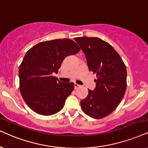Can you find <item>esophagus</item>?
Instances as JSON below:
<instances>
[{
  "label": "esophagus",
  "mask_w": 148,
  "mask_h": 148,
  "mask_svg": "<svg viewBox=\"0 0 148 148\" xmlns=\"http://www.w3.org/2000/svg\"><path fill=\"white\" fill-rule=\"evenodd\" d=\"M80 87V85H78V84H76V83H74V89H78V87Z\"/></svg>",
  "instance_id": "34e87169"
}]
</instances>
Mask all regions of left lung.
I'll use <instances>...</instances> for the list:
<instances>
[{
  "label": "left lung",
  "mask_w": 148,
  "mask_h": 148,
  "mask_svg": "<svg viewBox=\"0 0 148 148\" xmlns=\"http://www.w3.org/2000/svg\"><path fill=\"white\" fill-rule=\"evenodd\" d=\"M83 50L89 71L96 74V88L88 89V96L80 101L83 111L101 119L115 111L126 89V68L116 50L98 37L74 38Z\"/></svg>",
  "instance_id": "8db88e82"
}]
</instances>
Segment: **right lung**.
<instances>
[{
    "label": "right lung",
    "instance_id": "add662e5",
    "mask_svg": "<svg viewBox=\"0 0 148 148\" xmlns=\"http://www.w3.org/2000/svg\"><path fill=\"white\" fill-rule=\"evenodd\" d=\"M79 50L70 39L40 42L28 50L20 65V91L31 109L42 115L62 109L74 84L61 82L52 74L58 72L65 57Z\"/></svg>",
    "mask_w": 148,
    "mask_h": 148
}]
</instances>
